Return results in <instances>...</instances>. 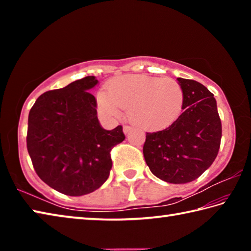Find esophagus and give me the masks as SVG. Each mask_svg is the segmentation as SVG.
Listing matches in <instances>:
<instances>
[{
    "mask_svg": "<svg viewBox=\"0 0 251 251\" xmlns=\"http://www.w3.org/2000/svg\"><path fill=\"white\" fill-rule=\"evenodd\" d=\"M130 129H131V127H130V126H128V125H125L124 127H123V130H124V133H125V134L129 133Z\"/></svg>",
    "mask_w": 251,
    "mask_h": 251,
    "instance_id": "1",
    "label": "esophagus"
}]
</instances>
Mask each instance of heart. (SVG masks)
<instances>
[{"label":"heart","mask_w":251,"mask_h":251,"mask_svg":"<svg viewBox=\"0 0 251 251\" xmlns=\"http://www.w3.org/2000/svg\"><path fill=\"white\" fill-rule=\"evenodd\" d=\"M184 92L173 78L126 75L110 84L108 93L100 92L99 106L110 117H120L129 109L134 123L146 129L165 127L181 112Z\"/></svg>","instance_id":"heart-1"}]
</instances>
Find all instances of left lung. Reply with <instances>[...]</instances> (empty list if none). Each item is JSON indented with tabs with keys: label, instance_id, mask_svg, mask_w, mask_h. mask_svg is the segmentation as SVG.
I'll use <instances>...</instances> for the list:
<instances>
[{
	"label": "left lung",
	"instance_id": "obj_1",
	"mask_svg": "<svg viewBox=\"0 0 251 251\" xmlns=\"http://www.w3.org/2000/svg\"><path fill=\"white\" fill-rule=\"evenodd\" d=\"M177 80L184 92V110L167 128L146 134L143 154L159 179L186 184L197 179L217 157L222 122L207 87L193 79Z\"/></svg>",
	"mask_w": 251,
	"mask_h": 251
}]
</instances>
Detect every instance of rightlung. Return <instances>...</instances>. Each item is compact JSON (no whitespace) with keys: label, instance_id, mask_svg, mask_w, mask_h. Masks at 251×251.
Wrapping results in <instances>:
<instances>
[{"label":"right lung","instance_id":"right-lung-1","mask_svg":"<svg viewBox=\"0 0 251 251\" xmlns=\"http://www.w3.org/2000/svg\"><path fill=\"white\" fill-rule=\"evenodd\" d=\"M99 80L86 76L49 91L29 110L26 146L33 167L46 185L67 196L93 193L107 180L110 151L125 139L123 127L100 126L90 92Z\"/></svg>","mask_w":251,"mask_h":251}]
</instances>
